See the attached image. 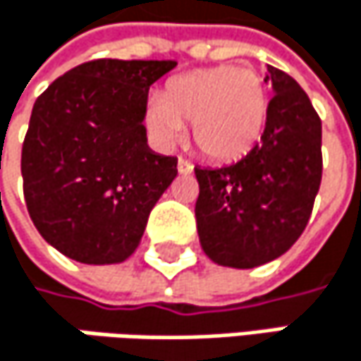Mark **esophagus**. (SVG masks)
<instances>
[{
  "instance_id": "obj_1",
  "label": "esophagus",
  "mask_w": 361,
  "mask_h": 361,
  "mask_svg": "<svg viewBox=\"0 0 361 361\" xmlns=\"http://www.w3.org/2000/svg\"><path fill=\"white\" fill-rule=\"evenodd\" d=\"M178 171H180L181 176H190V173L194 171V165H192L190 161H183V159H180V161H178Z\"/></svg>"
}]
</instances>
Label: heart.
Segmentation results:
<instances>
[{"label":"heart","instance_id":"1","mask_svg":"<svg viewBox=\"0 0 361 361\" xmlns=\"http://www.w3.org/2000/svg\"><path fill=\"white\" fill-rule=\"evenodd\" d=\"M269 116V87L261 73L224 64L167 83L148 106V125L165 144L192 123L196 150L213 163H234L259 144Z\"/></svg>","mask_w":361,"mask_h":361}]
</instances>
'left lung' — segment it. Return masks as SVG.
Masks as SVG:
<instances>
[{
	"label": "left lung",
	"mask_w": 361,
	"mask_h": 361,
	"mask_svg": "<svg viewBox=\"0 0 361 361\" xmlns=\"http://www.w3.org/2000/svg\"><path fill=\"white\" fill-rule=\"evenodd\" d=\"M267 127L251 152L219 169L196 167V230L215 263L249 269L303 234L322 181V121L301 85L267 66Z\"/></svg>",
	"instance_id": "8db88e82"
}]
</instances>
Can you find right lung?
<instances>
[{
    "label": "right lung",
    "mask_w": 361,
    "mask_h": 361,
    "mask_svg": "<svg viewBox=\"0 0 361 361\" xmlns=\"http://www.w3.org/2000/svg\"><path fill=\"white\" fill-rule=\"evenodd\" d=\"M173 60L83 62L37 98L23 142V190L39 234L62 255L118 263L178 176V159L146 144L150 85Z\"/></svg>",
    "instance_id": "obj_1"
}]
</instances>
